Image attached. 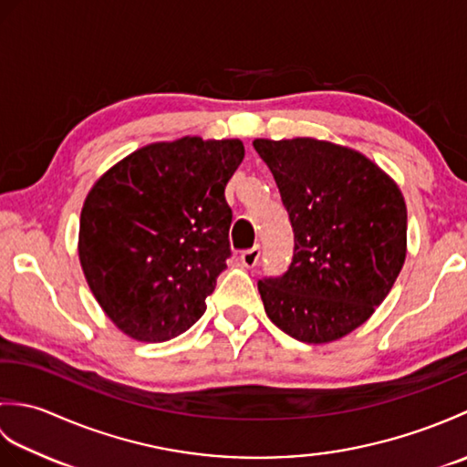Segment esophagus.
<instances>
[{
  "label": "esophagus",
  "mask_w": 467,
  "mask_h": 467,
  "mask_svg": "<svg viewBox=\"0 0 467 467\" xmlns=\"http://www.w3.org/2000/svg\"><path fill=\"white\" fill-rule=\"evenodd\" d=\"M259 259H261L259 246H253V249H246L241 253V263H243V266H246V269H253V266H256Z\"/></svg>",
  "instance_id": "34e87169"
}]
</instances>
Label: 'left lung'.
Wrapping results in <instances>:
<instances>
[{
  "instance_id": "obj_1",
  "label": "left lung",
  "mask_w": 467,
  "mask_h": 467,
  "mask_svg": "<svg viewBox=\"0 0 467 467\" xmlns=\"http://www.w3.org/2000/svg\"><path fill=\"white\" fill-rule=\"evenodd\" d=\"M269 166L295 234L293 261L265 276L269 319L303 343H329L363 325L398 279L408 208L369 158L315 138L253 142Z\"/></svg>"
}]
</instances>
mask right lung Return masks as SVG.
Returning <instances> with one entry per match:
<instances>
[{"label": "right lung", "mask_w": 467, "mask_h": 467, "mask_svg": "<svg viewBox=\"0 0 467 467\" xmlns=\"http://www.w3.org/2000/svg\"><path fill=\"white\" fill-rule=\"evenodd\" d=\"M244 158L241 140L184 136L144 146L86 196L80 263L118 329L168 341L206 311L231 256L224 188Z\"/></svg>", "instance_id": "obj_1"}]
</instances>
